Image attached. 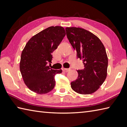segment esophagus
Segmentation results:
<instances>
[{"label": "esophagus", "mask_w": 127, "mask_h": 127, "mask_svg": "<svg viewBox=\"0 0 127 127\" xmlns=\"http://www.w3.org/2000/svg\"><path fill=\"white\" fill-rule=\"evenodd\" d=\"M70 70V69H67V68H63V71L65 72H68Z\"/></svg>", "instance_id": "obj_1"}]
</instances>
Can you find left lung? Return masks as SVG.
<instances>
[{
  "mask_svg": "<svg viewBox=\"0 0 127 127\" xmlns=\"http://www.w3.org/2000/svg\"><path fill=\"white\" fill-rule=\"evenodd\" d=\"M65 31L77 58L82 59L85 66L77 70V79L71 82V88L81 94L93 93L107 76L108 58L104 46L98 37L85 29L66 27Z\"/></svg>",
  "mask_w": 127,
  "mask_h": 127,
  "instance_id": "left-lung-1",
  "label": "left lung"
}]
</instances>
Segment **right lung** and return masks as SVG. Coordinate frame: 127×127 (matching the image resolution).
<instances>
[{
    "mask_svg": "<svg viewBox=\"0 0 127 127\" xmlns=\"http://www.w3.org/2000/svg\"><path fill=\"white\" fill-rule=\"evenodd\" d=\"M61 26L50 27L31 37L21 54L20 69L26 85L37 94H46L55 86V76L62 70L51 69L47 63L52 59V53L65 35Z\"/></svg>",
    "mask_w": 127,
    "mask_h": 127,
    "instance_id": "obj_1",
    "label": "right lung"
}]
</instances>
